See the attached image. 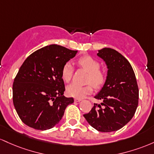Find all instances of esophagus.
Here are the masks:
<instances>
[{
  "label": "esophagus",
  "mask_w": 154,
  "mask_h": 154,
  "mask_svg": "<svg viewBox=\"0 0 154 154\" xmlns=\"http://www.w3.org/2000/svg\"><path fill=\"white\" fill-rule=\"evenodd\" d=\"M74 100H75V102H81L82 101V99H77V98H75Z\"/></svg>",
  "instance_id": "34e87169"
}]
</instances>
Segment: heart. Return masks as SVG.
I'll return each mask as SVG.
<instances>
[{
  "instance_id": "1",
  "label": "heart",
  "mask_w": 154,
  "mask_h": 154,
  "mask_svg": "<svg viewBox=\"0 0 154 154\" xmlns=\"http://www.w3.org/2000/svg\"><path fill=\"white\" fill-rule=\"evenodd\" d=\"M78 65L88 72L86 83L91 84L94 87L100 88L103 86L106 81V75L100 70V65L95 59L90 56L82 57L78 60ZM73 72V68L70 63H66L63 65L61 71V76L65 82H69L71 80ZM93 88L91 84L86 86H80L75 84H71L66 89L67 94L69 96L77 99H82L87 94L92 92Z\"/></svg>"
}]
</instances>
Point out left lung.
<instances>
[{"instance_id": "left-lung-1", "label": "left lung", "mask_w": 154, "mask_h": 154, "mask_svg": "<svg viewBox=\"0 0 154 154\" xmlns=\"http://www.w3.org/2000/svg\"><path fill=\"white\" fill-rule=\"evenodd\" d=\"M108 68L106 81L94 98L103 101L94 103L84 116L99 132L117 131L125 126L135 113L139 90L134 70L122 54L110 48L98 50Z\"/></svg>"}]
</instances>
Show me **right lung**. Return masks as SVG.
<instances>
[{
  "instance_id": "1",
  "label": "right lung",
  "mask_w": 154,
  "mask_h": 154,
  "mask_svg": "<svg viewBox=\"0 0 154 154\" xmlns=\"http://www.w3.org/2000/svg\"><path fill=\"white\" fill-rule=\"evenodd\" d=\"M77 51L52 44L34 51L25 60L13 84V103L24 124L38 130L54 127L74 102L63 95V65Z\"/></svg>"
}]
</instances>
